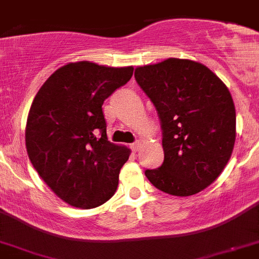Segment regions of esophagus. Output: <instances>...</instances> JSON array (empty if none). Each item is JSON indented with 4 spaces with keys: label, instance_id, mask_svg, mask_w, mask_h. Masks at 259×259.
Returning <instances> with one entry per match:
<instances>
[{
    "label": "esophagus",
    "instance_id": "1",
    "mask_svg": "<svg viewBox=\"0 0 259 259\" xmlns=\"http://www.w3.org/2000/svg\"><path fill=\"white\" fill-rule=\"evenodd\" d=\"M141 144H143V143H141V140L135 141L134 144H131V149L134 152H139V149H140V148H141Z\"/></svg>",
    "mask_w": 259,
    "mask_h": 259
}]
</instances>
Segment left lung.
<instances>
[{
	"label": "left lung",
	"mask_w": 259,
	"mask_h": 259,
	"mask_svg": "<svg viewBox=\"0 0 259 259\" xmlns=\"http://www.w3.org/2000/svg\"><path fill=\"white\" fill-rule=\"evenodd\" d=\"M135 78L156 107L163 162L145 177L163 193L189 196L220 176L236 140V110L228 88L205 65L167 59L139 66Z\"/></svg>",
	"instance_id": "8db88e82"
}]
</instances>
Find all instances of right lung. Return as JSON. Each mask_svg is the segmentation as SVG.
<instances>
[{
  "label": "right lung",
  "mask_w": 259,
  "mask_h": 259,
  "mask_svg": "<svg viewBox=\"0 0 259 259\" xmlns=\"http://www.w3.org/2000/svg\"><path fill=\"white\" fill-rule=\"evenodd\" d=\"M132 73V66L66 64L32 101L26 124L28 158L48 187L73 207H98L118 189L130 149L107 140L102 105Z\"/></svg>",
  "instance_id": "1"
}]
</instances>
